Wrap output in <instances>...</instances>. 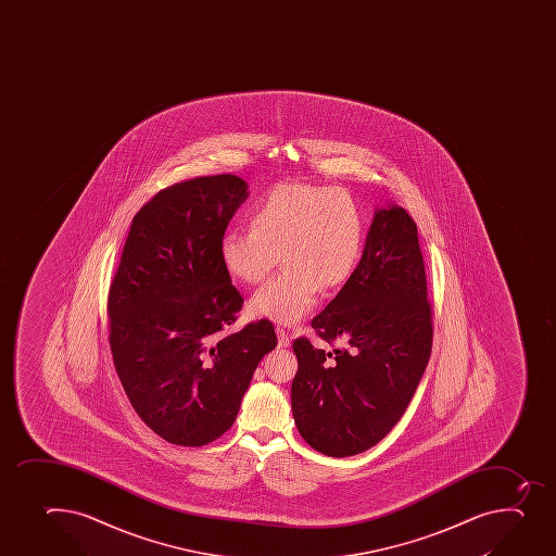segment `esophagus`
<instances>
[{
    "instance_id": "esophagus-1",
    "label": "esophagus",
    "mask_w": 556,
    "mask_h": 556,
    "mask_svg": "<svg viewBox=\"0 0 556 556\" xmlns=\"http://www.w3.org/2000/svg\"><path fill=\"white\" fill-rule=\"evenodd\" d=\"M275 333H277V339H279V348L290 346V336H288L287 330H282V328H277V330H275Z\"/></svg>"
}]
</instances>
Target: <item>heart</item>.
Wrapping results in <instances>:
<instances>
[{
	"instance_id": "b5f03b06",
	"label": "heart",
	"mask_w": 556,
	"mask_h": 556,
	"mask_svg": "<svg viewBox=\"0 0 556 556\" xmlns=\"http://www.w3.org/2000/svg\"><path fill=\"white\" fill-rule=\"evenodd\" d=\"M250 228L226 230L219 257L236 281L255 285L277 266L287 268L253 293L248 312L258 319L295 325L314 308L320 288L350 279L364 239V217L342 188L287 182L250 210Z\"/></svg>"
}]
</instances>
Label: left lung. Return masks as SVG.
I'll return each instance as SVG.
<instances>
[{"label":"left lung","instance_id":"obj_1","mask_svg":"<svg viewBox=\"0 0 556 556\" xmlns=\"http://www.w3.org/2000/svg\"><path fill=\"white\" fill-rule=\"evenodd\" d=\"M312 328L342 346L326 352L306 337L293 341L295 426L323 455H357L401 420L431 355L426 269L406 210H375L357 268Z\"/></svg>","mask_w":556,"mask_h":556}]
</instances>
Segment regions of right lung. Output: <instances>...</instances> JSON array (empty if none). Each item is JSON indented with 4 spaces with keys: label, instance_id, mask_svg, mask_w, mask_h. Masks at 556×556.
Returning <instances> with one entry per match:
<instances>
[{
    "label": "right lung",
    "instance_id": "obj_1",
    "mask_svg": "<svg viewBox=\"0 0 556 556\" xmlns=\"http://www.w3.org/2000/svg\"><path fill=\"white\" fill-rule=\"evenodd\" d=\"M248 195L231 174L155 193L132 219L109 290L117 377L141 420L170 444L199 447L228 431L257 364L277 346L269 320L226 333L244 301L219 242Z\"/></svg>",
    "mask_w": 556,
    "mask_h": 556
}]
</instances>
